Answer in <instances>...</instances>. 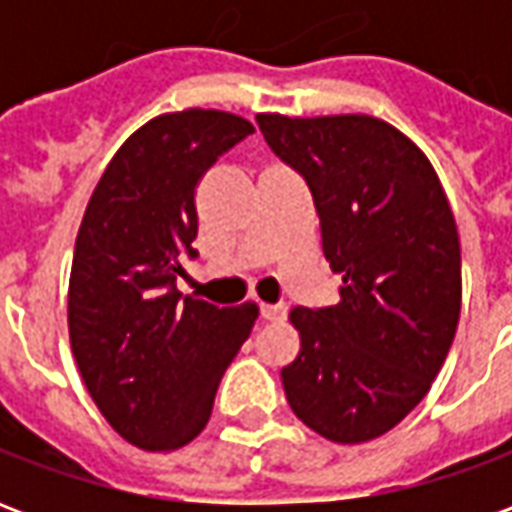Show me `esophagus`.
I'll list each match as a JSON object with an SVG mask.
<instances>
[{
    "instance_id": "esophagus-1",
    "label": "esophagus",
    "mask_w": 512,
    "mask_h": 512,
    "mask_svg": "<svg viewBox=\"0 0 512 512\" xmlns=\"http://www.w3.org/2000/svg\"><path fill=\"white\" fill-rule=\"evenodd\" d=\"M260 318L268 323H279L288 318V307L285 304H260Z\"/></svg>"
}]
</instances>
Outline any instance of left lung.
<instances>
[{
  "label": "left lung",
  "instance_id": "left-lung-1",
  "mask_svg": "<svg viewBox=\"0 0 512 512\" xmlns=\"http://www.w3.org/2000/svg\"><path fill=\"white\" fill-rule=\"evenodd\" d=\"M307 180L340 301L296 307L301 351L282 367L293 414L337 444L392 430L428 395L461 315V241L428 156L370 115H257Z\"/></svg>",
  "mask_w": 512,
  "mask_h": 512
}]
</instances>
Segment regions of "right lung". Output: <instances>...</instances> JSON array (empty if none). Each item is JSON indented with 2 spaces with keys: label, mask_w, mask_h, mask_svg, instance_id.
Here are the masks:
<instances>
[{
  "label": "right lung",
  "mask_w": 512,
  "mask_h": 512,
  "mask_svg": "<svg viewBox=\"0 0 512 512\" xmlns=\"http://www.w3.org/2000/svg\"><path fill=\"white\" fill-rule=\"evenodd\" d=\"M252 131L216 109L153 117L87 202L68 285L71 348L95 406L139 450H178L208 425L257 321L252 301L219 310L175 285L183 257H197V183Z\"/></svg>",
  "instance_id": "right-lung-1"
}]
</instances>
